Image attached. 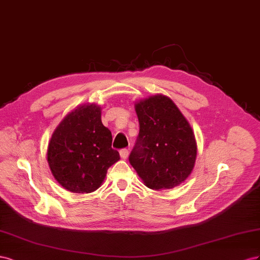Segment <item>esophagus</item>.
Returning <instances> with one entry per match:
<instances>
[{
	"label": "esophagus",
	"instance_id": "esophagus-1",
	"mask_svg": "<svg viewBox=\"0 0 260 260\" xmlns=\"http://www.w3.org/2000/svg\"><path fill=\"white\" fill-rule=\"evenodd\" d=\"M120 154H121V158L125 160V159L128 158L129 151H128V149H122V150H120Z\"/></svg>",
	"mask_w": 260,
	"mask_h": 260
}]
</instances>
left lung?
<instances>
[{
  "instance_id": "left-lung-1",
  "label": "left lung",
  "mask_w": 260,
  "mask_h": 260,
  "mask_svg": "<svg viewBox=\"0 0 260 260\" xmlns=\"http://www.w3.org/2000/svg\"><path fill=\"white\" fill-rule=\"evenodd\" d=\"M135 111L139 134L131 165L147 187L162 190L179 186L196 162L191 126L172 99L161 93L136 102Z\"/></svg>"
}]
</instances>
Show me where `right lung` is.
<instances>
[{"label": "right lung", "instance_id": "add662e5", "mask_svg": "<svg viewBox=\"0 0 260 260\" xmlns=\"http://www.w3.org/2000/svg\"><path fill=\"white\" fill-rule=\"evenodd\" d=\"M111 146L112 134L101 122V107H76L51 136L47 151L51 172L65 189L92 192L102 185L108 169L120 160V153Z\"/></svg>", "mask_w": 260, "mask_h": 260}]
</instances>
